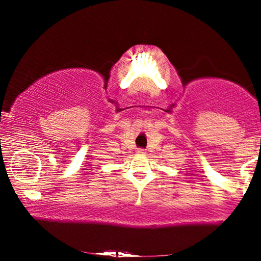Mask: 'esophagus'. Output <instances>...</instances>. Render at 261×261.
<instances>
[{"label": "esophagus", "instance_id": "1", "mask_svg": "<svg viewBox=\"0 0 261 261\" xmlns=\"http://www.w3.org/2000/svg\"><path fill=\"white\" fill-rule=\"evenodd\" d=\"M138 153H140V154H145V151L142 148H139L138 149Z\"/></svg>", "mask_w": 261, "mask_h": 261}]
</instances>
